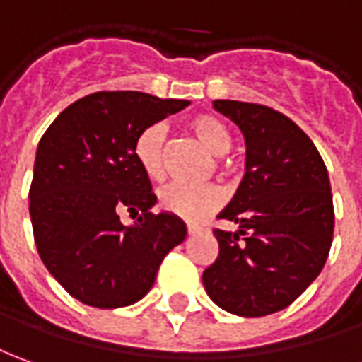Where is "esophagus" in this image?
Wrapping results in <instances>:
<instances>
[{"label": "esophagus", "instance_id": "1", "mask_svg": "<svg viewBox=\"0 0 362 362\" xmlns=\"http://www.w3.org/2000/svg\"><path fill=\"white\" fill-rule=\"evenodd\" d=\"M199 230H201V226H199V224H193V223L187 224V233L189 234H197Z\"/></svg>", "mask_w": 362, "mask_h": 362}]
</instances>
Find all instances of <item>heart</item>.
I'll return each mask as SVG.
<instances>
[{
  "mask_svg": "<svg viewBox=\"0 0 362 362\" xmlns=\"http://www.w3.org/2000/svg\"><path fill=\"white\" fill-rule=\"evenodd\" d=\"M189 132L205 146L213 156H218V165L224 171L230 169V159L224 153L233 146L230 129L223 119L211 114H199L187 122ZM134 156L138 165L151 181H161L165 177L167 156V129L163 124H151L136 139ZM223 203V193L214 185H169L159 193V206L167 213L175 214L183 221L197 223L206 214L216 211Z\"/></svg>",
  "mask_w": 362,
  "mask_h": 362,
  "instance_id": "obj_1",
  "label": "heart"
}]
</instances>
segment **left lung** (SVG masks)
I'll use <instances>...</instances> for the list:
<instances>
[{"instance_id":"1","label":"left lung","mask_w":362,"mask_h":362,"mask_svg":"<svg viewBox=\"0 0 362 362\" xmlns=\"http://www.w3.org/2000/svg\"><path fill=\"white\" fill-rule=\"evenodd\" d=\"M240 128L246 173L214 228L216 260L203 272L209 298L228 313L262 317L288 308L323 270L333 240L327 167L308 134L262 104L214 100Z\"/></svg>"}]
</instances>
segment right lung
I'll return each instance as SVG.
<instances>
[{"mask_svg": "<svg viewBox=\"0 0 362 362\" xmlns=\"http://www.w3.org/2000/svg\"><path fill=\"white\" fill-rule=\"evenodd\" d=\"M189 100L146 92H94L64 108L39 141L29 214L37 252L74 300L98 310L139 301L159 264L187 236L171 213L153 214L151 183L136 139ZM139 216L122 225L119 213Z\"/></svg>", "mask_w": 362, "mask_h": 362, "instance_id": "1", "label": "right lung"}]
</instances>
